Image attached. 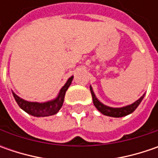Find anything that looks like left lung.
Wrapping results in <instances>:
<instances>
[{"instance_id": "left-lung-1", "label": "left lung", "mask_w": 158, "mask_h": 158, "mask_svg": "<svg viewBox=\"0 0 158 158\" xmlns=\"http://www.w3.org/2000/svg\"><path fill=\"white\" fill-rule=\"evenodd\" d=\"M89 89H90V93L92 96V100H93V104H94L95 107L99 111V112L106 115V116H110V117H114V118H120V117H124L128 114H130L136 109L138 106L141 104V102L143 99L145 94H143L138 100L134 102L133 104L128 105V106H123V107H110L106 105H104L103 103H101L100 101L98 100L95 95L93 89L91 86H89Z\"/></svg>"}]
</instances>
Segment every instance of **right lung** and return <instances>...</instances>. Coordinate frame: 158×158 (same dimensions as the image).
Returning a JSON list of instances; mask_svg holds the SVG:
<instances>
[{"label":"right lung","mask_w":158,"mask_h":158,"mask_svg":"<svg viewBox=\"0 0 158 158\" xmlns=\"http://www.w3.org/2000/svg\"><path fill=\"white\" fill-rule=\"evenodd\" d=\"M73 78H74V76H71L68 79L67 82L64 84L63 87L60 89L59 94L54 99L44 102V103L30 102V101L24 100L20 97H18L15 93H14V91H12V94H13V97L19 107L25 112H27L28 114L32 115L34 117L52 116V115L56 114L60 111V109L61 108V106L63 105L66 91L68 90V89L70 86Z\"/></svg>","instance_id":"1"}]
</instances>
